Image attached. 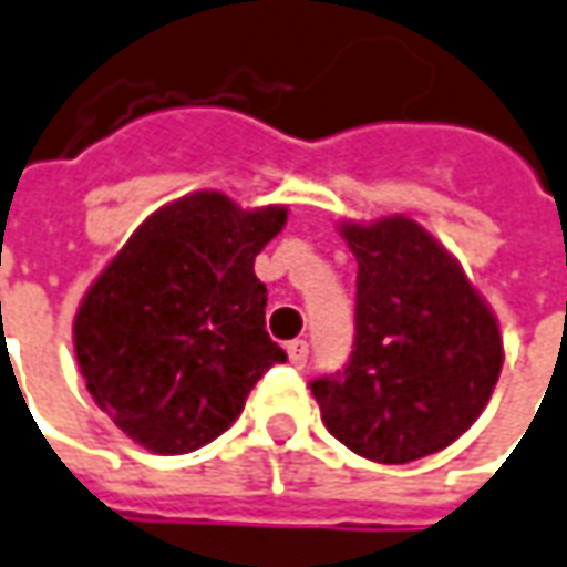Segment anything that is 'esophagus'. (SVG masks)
Returning <instances> with one entry per match:
<instances>
[{"label": "esophagus", "mask_w": 567, "mask_h": 567, "mask_svg": "<svg viewBox=\"0 0 567 567\" xmlns=\"http://www.w3.org/2000/svg\"><path fill=\"white\" fill-rule=\"evenodd\" d=\"M287 355H290V364L302 368V364L309 362V343L306 340H292V343H287Z\"/></svg>", "instance_id": "obj_1"}]
</instances>
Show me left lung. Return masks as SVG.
<instances>
[{"instance_id": "1", "label": "left lung", "mask_w": 567, "mask_h": 567, "mask_svg": "<svg viewBox=\"0 0 567 567\" xmlns=\"http://www.w3.org/2000/svg\"><path fill=\"white\" fill-rule=\"evenodd\" d=\"M359 261L355 340L343 371L311 381L321 421L381 465L446 450L481 417L503 337L462 265L405 215L343 224Z\"/></svg>"}]
</instances>
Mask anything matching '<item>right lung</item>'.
<instances>
[{
  "label": "right lung",
  "instance_id": "right-lung-1",
  "mask_svg": "<svg viewBox=\"0 0 567 567\" xmlns=\"http://www.w3.org/2000/svg\"><path fill=\"white\" fill-rule=\"evenodd\" d=\"M284 205L239 208L203 189L158 208L93 280L74 318L90 396L124 434L162 455L221 436L249 390L287 352L265 330L256 256Z\"/></svg>",
  "mask_w": 567,
  "mask_h": 567
}]
</instances>
